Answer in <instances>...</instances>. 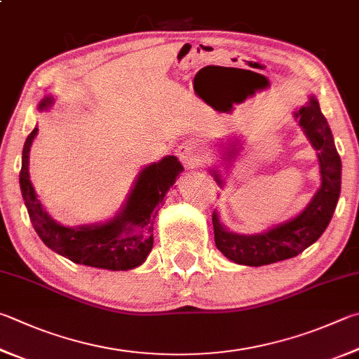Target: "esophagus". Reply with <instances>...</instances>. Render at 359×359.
Wrapping results in <instances>:
<instances>
[{"mask_svg":"<svg viewBox=\"0 0 359 359\" xmlns=\"http://www.w3.org/2000/svg\"><path fill=\"white\" fill-rule=\"evenodd\" d=\"M177 152H179V157L182 160V163H184L187 168H194L201 163L202 155L199 152V147L191 141L184 142V144L179 147Z\"/></svg>","mask_w":359,"mask_h":359,"instance_id":"34e87169","label":"esophagus"}]
</instances>
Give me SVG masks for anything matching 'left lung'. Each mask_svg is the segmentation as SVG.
I'll return each instance as SVG.
<instances>
[{"label": "left lung", "instance_id": "left-lung-1", "mask_svg": "<svg viewBox=\"0 0 359 359\" xmlns=\"http://www.w3.org/2000/svg\"><path fill=\"white\" fill-rule=\"evenodd\" d=\"M312 147L317 151L318 168H320V188L304 210L290 221L271 227L262 233L231 232L221 224L218 213L213 212L215 243L218 250L232 262L248 266H260L279 262L298 256L306 248L320 238L330 224L341 194L342 163L336 151L333 133L325 116L320 111L316 97L311 95L308 105L293 113ZM237 142H227L223 160L231 163L238 155ZM219 187L224 185L217 169H210Z\"/></svg>", "mask_w": 359, "mask_h": 359}]
</instances>
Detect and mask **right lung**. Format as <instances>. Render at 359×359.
I'll list each match as a JSON object with an SVG mask.
<instances>
[{
  "instance_id": "right-lung-1",
  "label": "right lung",
  "mask_w": 359,
  "mask_h": 359,
  "mask_svg": "<svg viewBox=\"0 0 359 359\" xmlns=\"http://www.w3.org/2000/svg\"><path fill=\"white\" fill-rule=\"evenodd\" d=\"M51 95L43 97L39 111L53 105ZM37 127L28 135L22 152L20 190L32 226L50 250L80 265L103 270H132L147 259L154 246V219L169 187L174 185L184 166L174 155L141 169L126 204L107 223L62 226L55 221L37 199L29 180V149Z\"/></svg>"
}]
</instances>
